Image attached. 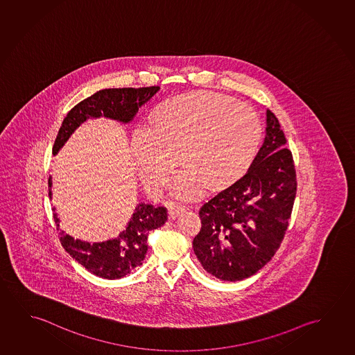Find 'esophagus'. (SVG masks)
<instances>
[{
  "label": "esophagus",
  "instance_id": "esophagus-1",
  "mask_svg": "<svg viewBox=\"0 0 355 355\" xmlns=\"http://www.w3.org/2000/svg\"><path fill=\"white\" fill-rule=\"evenodd\" d=\"M166 207H168V211H169V217L171 220H175L176 217H179L184 212V209L179 206V205H175L174 202L166 203Z\"/></svg>",
  "mask_w": 355,
  "mask_h": 355
}]
</instances>
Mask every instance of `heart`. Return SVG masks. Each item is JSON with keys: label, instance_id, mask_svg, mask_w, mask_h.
Returning <instances> with one entry per match:
<instances>
[{"label": "heart", "instance_id": "heart-1", "mask_svg": "<svg viewBox=\"0 0 355 355\" xmlns=\"http://www.w3.org/2000/svg\"><path fill=\"white\" fill-rule=\"evenodd\" d=\"M152 130L139 128L132 150L141 179L157 190L178 164L184 171L173 193L193 200L203 186L220 191L236 182L253 162L261 138L258 114L234 97L197 91L164 102L150 116Z\"/></svg>", "mask_w": 355, "mask_h": 355}]
</instances>
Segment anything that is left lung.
<instances>
[{
	"instance_id": "1",
	"label": "left lung",
	"mask_w": 355,
	"mask_h": 355,
	"mask_svg": "<svg viewBox=\"0 0 355 355\" xmlns=\"http://www.w3.org/2000/svg\"><path fill=\"white\" fill-rule=\"evenodd\" d=\"M264 141L247 173L200 209L192 248L203 269L239 282L270 261L280 247L296 196V170L279 119L266 110Z\"/></svg>"
}]
</instances>
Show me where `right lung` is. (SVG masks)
I'll return each instance as SVG.
<instances>
[{
    "mask_svg": "<svg viewBox=\"0 0 355 355\" xmlns=\"http://www.w3.org/2000/svg\"><path fill=\"white\" fill-rule=\"evenodd\" d=\"M159 86L150 87H123V89H105L85 98L75 107L69 111L62 121V127L58 132L57 139L53 146V154L55 155L62 146L73 135V130L84 123L86 119H114L122 123H130L133 121L138 110L149 101L158 92ZM49 198H51V176L48 180ZM168 220V212L165 207H155L148 203H139L132 214L130 222L123 232L117 238L106 242H84L73 239V236L62 231L60 243L73 259L76 260L91 274L114 280L130 274L137 266H141L146 258L148 244L146 238L149 232L157 230ZM54 220L59 230V218L54 214Z\"/></svg>",
    "mask_w": 355,
    "mask_h": 355,
    "instance_id": "right-lung-1",
    "label": "right lung"
}]
</instances>
